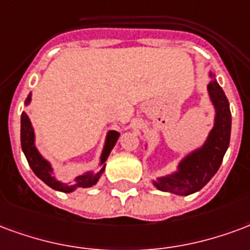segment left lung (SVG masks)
Listing matches in <instances>:
<instances>
[{
	"label": "left lung",
	"mask_w": 250,
	"mask_h": 250,
	"mask_svg": "<svg viewBox=\"0 0 250 250\" xmlns=\"http://www.w3.org/2000/svg\"><path fill=\"white\" fill-rule=\"evenodd\" d=\"M208 83L209 100L214 107V124L207 140L192 152L187 153L174 172L157 177L152 183L161 192H169L177 196H189L205 187L217 173L222 158L229 146L232 114L222 87L212 72Z\"/></svg>",
	"instance_id": "obj_1"
}]
</instances>
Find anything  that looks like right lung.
Returning a JSON list of instances; mask_svg holds the SVG:
<instances>
[{"mask_svg": "<svg viewBox=\"0 0 250 250\" xmlns=\"http://www.w3.org/2000/svg\"><path fill=\"white\" fill-rule=\"evenodd\" d=\"M30 101H32V93H29L28 98L25 101V106H28ZM118 137H120V133L116 132V130H109L106 133L103 152L100 156V163H98L100 170H97V172L96 170H87L83 174H78L77 177H74L72 183H62V181H58L56 178L52 163L43 157L36 146V133H34L29 116L25 112H22V114H21V146H22L25 157L28 160L29 167H32L34 174L41 181H43L48 187H50L54 190H58V192L72 193L78 188H90L96 185L103 176V173L105 172V167H106L105 161L107 160L112 149L117 143Z\"/></svg>", "mask_w": 250, "mask_h": 250, "instance_id": "right-lung-1", "label": "right lung"}]
</instances>
